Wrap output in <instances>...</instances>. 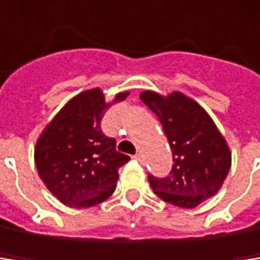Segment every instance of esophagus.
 <instances>
[{"instance_id":"34e87169","label":"esophagus","mask_w":260,"mask_h":260,"mask_svg":"<svg viewBox=\"0 0 260 260\" xmlns=\"http://www.w3.org/2000/svg\"><path fill=\"white\" fill-rule=\"evenodd\" d=\"M134 159H136V160H139V162H142V160H143V159H142V154H136V156H134Z\"/></svg>"}]
</instances>
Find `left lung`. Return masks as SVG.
<instances>
[{"mask_svg": "<svg viewBox=\"0 0 260 260\" xmlns=\"http://www.w3.org/2000/svg\"><path fill=\"white\" fill-rule=\"evenodd\" d=\"M140 100L157 115L175 162L167 178L148 175L154 193L182 209L214 197L231 168V151L211 115L181 92L162 96L145 90Z\"/></svg>", "mask_w": 260, "mask_h": 260, "instance_id": "8db88e82", "label": "left lung"}]
</instances>
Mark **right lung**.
<instances>
[{"label":"right lung","instance_id":"right-lung-1","mask_svg":"<svg viewBox=\"0 0 260 260\" xmlns=\"http://www.w3.org/2000/svg\"><path fill=\"white\" fill-rule=\"evenodd\" d=\"M129 92L117 93L114 103ZM111 103L100 88L70 100L40 134L34 159L40 179L60 203L70 207H92L111 197L118 168L129 156L115 149V139L103 134L101 120Z\"/></svg>","mask_w":260,"mask_h":260}]
</instances>
